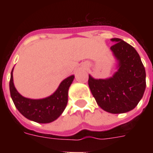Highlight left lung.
Returning <instances> with one entry per match:
<instances>
[{
  "instance_id": "1",
  "label": "left lung",
  "mask_w": 153,
  "mask_h": 153,
  "mask_svg": "<svg viewBox=\"0 0 153 153\" xmlns=\"http://www.w3.org/2000/svg\"><path fill=\"white\" fill-rule=\"evenodd\" d=\"M110 49L119 62L118 71L108 79L89 75V87L98 105L105 111L122 114L137 105L145 93V69L140 55L130 44L118 38Z\"/></svg>"
}]
</instances>
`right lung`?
<instances>
[{"mask_svg": "<svg viewBox=\"0 0 153 153\" xmlns=\"http://www.w3.org/2000/svg\"><path fill=\"white\" fill-rule=\"evenodd\" d=\"M74 78V75H71L64 79L50 97L35 100L25 98L18 93L13 84L12 71L9 82L11 98L16 109L26 118L38 123H50L56 120L67 106L68 90Z\"/></svg>", "mask_w": 153, "mask_h": 153, "instance_id": "1", "label": "right lung"}]
</instances>
